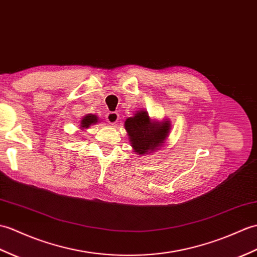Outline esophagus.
I'll return each instance as SVG.
<instances>
[{
	"mask_svg": "<svg viewBox=\"0 0 257 257\" xmlns=\"http://www.w3.org/2000/svg\"><path fill=\"white\" fill-rule=\"evenodd\" d=\"M119 120V114L116 111H110L108 114L106 115V121L109 122L111 124L117 123Z\"/></svg>",
	"mask_w": 257,
	"mask_h": 257,
	"instance_id": "esophagus-1",
	"label": "esophagus"
}]
</instances>
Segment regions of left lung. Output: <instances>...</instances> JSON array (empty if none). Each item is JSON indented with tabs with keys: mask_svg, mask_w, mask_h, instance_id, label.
Returning a JSON list of instances; mask_svg holds the SVG:
<instances>
[{
	"mask_svg": "<svg viewBox=\"0 0 257 257\" xmlns=\"http://www.w3.org/2000/svg\"><path fill=\"white\" fill-rule=\"evenodd\" d=\"M170 121L152 122L146 111H139L124 121L131 146L138 156L153 151L161 146L170 133Z\"/></svg>",
	"mask_w": 257,
	"mask_h": 257,
	"instance_id": "1",
	"label": "left lung"
}]
</instances>
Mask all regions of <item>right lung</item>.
<instances>
[{"mask_svg": "<svg viewBox=\"0 0 257 257\" xmlns=\"http://www.w3.org/2000/svg\"><path fill=\"white\" fill-rule=\"evenodd\" d=\"M95 122H97V117L95 116V115L89 114V115L85 116L84 118L82 119V121H81V128L86 129L87 127L91 126V124H94Z\"/></svg>", "mask_w": 257, "mask_h": 257, "instance_id": "obj_1", "label": "right lung"}]
</instances>
